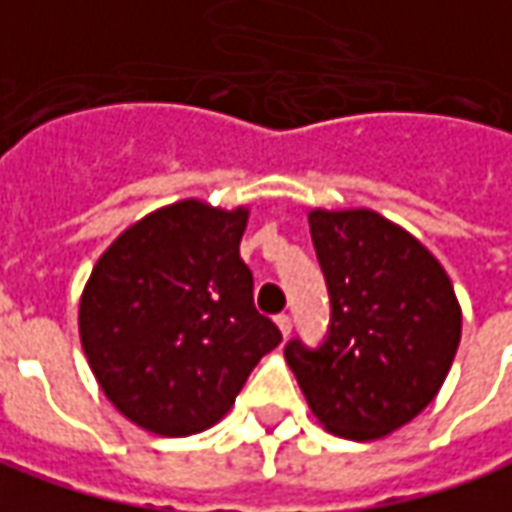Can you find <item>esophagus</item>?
Here are the masks:
<instances>
[{"label":"esophagus","instance_id":"1","mask_svg":"<svg viewBox=\"0 0 512 512\" xmlns=\"http://www.w3.org/2000/svg\"><path fill=\"white\" fill-rule=\"evenodd\" d=\"M274 322H277V328H280V333H283V336H288V333H291V319H288L285 314L277 316Z\"/></svg>","mask_w":512,"mask_h":512}]
</instances>
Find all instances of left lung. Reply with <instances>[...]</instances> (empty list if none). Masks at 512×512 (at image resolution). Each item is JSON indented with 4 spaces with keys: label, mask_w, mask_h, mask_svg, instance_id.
<instances>
[{
    "label": "left lung",
    "mask_w": 512,
    "mask_h": 512,
    "mask_svg": "<svg viewBox=\"0 0 512 512\" xmlns=\"http://www.w3.org/2000/svg\"><path fill=\"white\" fill-rule=\"evenodd\" d=\"M308 221L328 280L330 333L319 350L288 342L285 361L330 434L387 437L443 387L460 347V300L440 260L375 210L316 207Z\"/></svg>",
    "instance_id": "8db88e82"
}]
</instances>
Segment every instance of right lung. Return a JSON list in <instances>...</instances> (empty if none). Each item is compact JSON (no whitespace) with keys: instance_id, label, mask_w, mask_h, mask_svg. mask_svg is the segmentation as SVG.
<instances>
[{"instance_id":"1","label":"right lung","mask_w":512,"mask_h":512,"mask_svg":"<svg viewBox=\"0 0 512 512\" xmlns=\"http://www.w3.org/2000/svg\"><path fill=\"white\" fill-rule=\"evenodd\" d=\"M249 207L184 198L148 212L97 257L78 330L103 395L139 429L187 437L232 409L283 342L241 260Z\"/></svg>"}]
</instances>
